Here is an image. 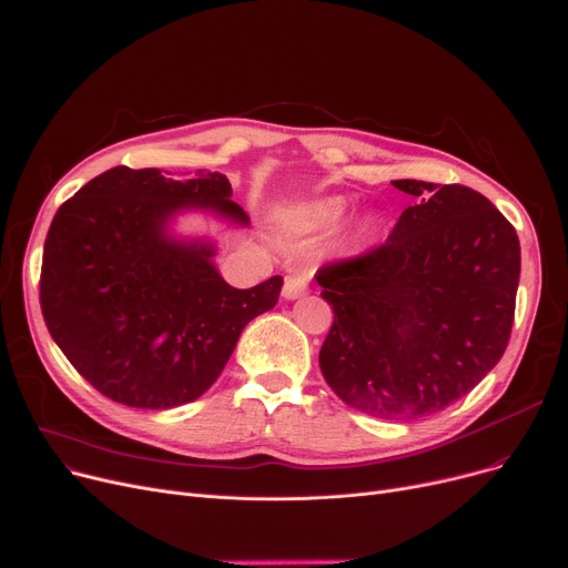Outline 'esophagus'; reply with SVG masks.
Returning a JSON list of instances; mask_svg holds the SVG:
<instances>
[{"label":"esophagus","instance_id":"34e87169","mask_svg":"<svg viewBox=\"0 0 568 568\" xmlns=\"http://www.w3.org/2000/svg\"><path fill=\"white\" fill-rule=\"evenodd\" d=\"M307 286H310V277H307V275H291V277H286V282H284L282 296H284L286 301H296V298L305 296Z\"/></svg>","mask_w":568,"mask_h":568}]
</instances>
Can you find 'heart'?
I'll use <instances>...</instances> for the list:
<instances>
[{
    "mask_svg": "<svg viewBox=\"0 0 568 568\" xmlns=\"http://www.w3.org/2000/svg\"><path fill=\"white\" fill-rule=\"evenodd\" d=\"M347 200L339 195L314 197L296 210V219L310 231H331L345 219Z\"/></svg>",
    "mask_w": 568,
    "mask_h": 568,
    "instance_id": "heart-1",
    "label": "heart"
}]
</instances>
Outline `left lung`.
<instances>
[{"label":"left lung","instance_id":"8db88e82","mask_svg":"<svg viewBox=\"0 0 568 568\" xmlns=\"http://www.w3.org/2000/svg\"><path fill=\"white\" fill-rule=\"evenodd\" d=\"M392 184L417 200L389 240L316 272L335 314L320 366L354 410L403 422L445 410L504 356L519 240L478 191Z\"/></svg>","mask_w":568,"mask_h":568}]
</instances>
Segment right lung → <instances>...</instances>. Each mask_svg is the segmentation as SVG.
I'll return each mask as SVG.
<instances>
[{"label": "right lung", "mask_w": 568, "mask_h": 568, "mask_svg": "<svg viewBox=\"0 0 568 568\" xmlns=\"http://www.w3.org/2000/svg\"><path fill=\"white\" fill-rule=\"evenodd\" d=\"M231 197L219 172L170 176L119 165L58 210L43 242V322L106 398L144 410L200 398L244 326L277 305L280 275L235 288L216 270L214 240L172 233L186 212L246 229Z\"/></svg>", "instance_id": "1"}]
</instances>
